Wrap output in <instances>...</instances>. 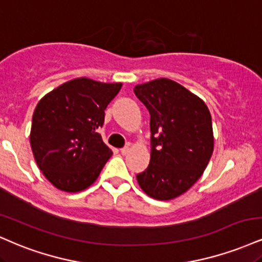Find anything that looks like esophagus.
<instances>
[{
  "label": "esophagus",
  "mask_w": 262,
  "mask_h": 262,
  "mask_svg": "<svg viewBox=\"0 0 262 262\" xmlns=\"http://www.w3.org/2000/svg\"><path fill=\"white\" fill-rule=\"evenodd\" d=\"M129 150H130V149H129V146L122 147V149H121V154H122V155H127V154L129 152Z\"/></svg>",
  "instance_id": "34e87169"
}]
</instances>
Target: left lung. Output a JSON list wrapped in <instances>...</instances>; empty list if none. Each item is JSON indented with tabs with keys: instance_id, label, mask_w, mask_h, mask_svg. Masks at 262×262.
<instances>
[{
	"instance_id": "1",
	"label": "left lung",
	"mask_w": 262,
	"mask_h": 262,
	"mask_svg": "<svg viewBox=\"0 0 262 262\" xmlns=\"http://www.w3.org/2000/svg\"><path fill=\"white\" fill-rule=\"evenodd\" d=\"M135 96L150 113L151 157L137 174L140 188L157 200H171L203 174L213 151L212 121L200 97L171 79L137 85Z\"/></svg>"
}]
</instances>
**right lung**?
Instances as JSON below:
<instances>
[{"label": "right lung", "mask_w": 262, "mask_h": 262, "mask_svg": "<svg viewBox=\"0 0 262 262\" xmlns=\"http://www.w3.org/2000/svg\"><path fill=\"white\" fill-rule=\"evenodd\" d=\"M121 83L78 78L39 101L33 115L30 145L40 171L59 190L77 193L99 177L112 151L97 129Z\"/></svg>", "instance_id": "add662e5"}]
</instances>
